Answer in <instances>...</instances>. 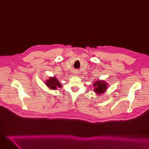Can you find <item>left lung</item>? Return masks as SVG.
Instances as JSON below:
<instances>
[{"label":"left lung","mask_w":149,"mask_h":149,"mask_svg":"<svg viewBox=\"0 0 149 149\" xmlns=\"http://www.w3.org/2000/svg\"><path fill=\"white\" fill-rule=\"evenodd\" d=\"M93 86L94 88V92L97 96H100L104 93L108 88V84L104 80H97L93 83Z\"/></svg>","instance_id":"left-lung-1"}]
</instances>
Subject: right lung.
<instances>
[{"instance_id": "obj_1", "label": "right lung", "mask_w": 149, "mask_h": 149, "mask_svg": "<svg viewBox=\"0 0 149 149\" xmlns=\"http://www.w3.org/2000/svg\"><path fill=\"white\" fill-rule=\"evenodd\" d=\"M45 85L48 87L49 90L57 89L61 87V84L55 76L49 77L48 79L45 81Z\"/></svg>"}]
</instances>
